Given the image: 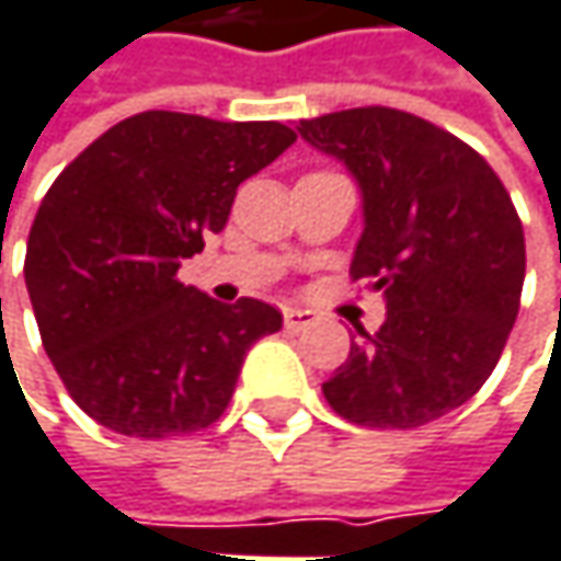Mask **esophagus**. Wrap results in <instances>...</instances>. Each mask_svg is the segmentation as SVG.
<instances>
[{
    "mask_svg": "<svg viewBox=\"0 0 561 561\" xmlns=\"http://www.w3.org/2000/svg\"><path fill=\"white\" fill-rule=\"evenodd\" d=\"M316 322V312H309V309H284V325L290 329V332H302V329H309Z\"/></svg>",
    "mask_w": 561,
    "mask_h": 561,
    "instance_id": "esophagus-1",
    "label": "esophagus"
}]
</instances>
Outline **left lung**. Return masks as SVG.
<instances>
[{"mask_svg":"<svg viewBox=\"0 0 561 561\" xmlns=\"http://www.w3.org/2000/svg\"><path fill=\"white\" fill-rule=\"evenodd\" d=\"M364 201L351 274L382 290L386 322L360 329L322 382L341 419L421 427L469 402L492 377L524 287V226L492 165L454 134L396 107L300 121Z\"/></svg>","mask_w":561,"mask_h":561,"instance_id":"left-lung-1","label":"left lung"}]
</instances>
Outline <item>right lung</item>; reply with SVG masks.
Segmentation results:
<instances>
[{
  "label": "right lung",
  "mask_w": 561,
  "mask_h": 561,
  "mask_svg": "<svg viewBox=\"0 0 561 561\" xmlns=\"http://www.w3.org/2000/svg\"><path fill=\"white\" fill-rule=\"evenodd\" d=\"M294 140L277 121L142 111L50 184L24 284L44 351L89 419L156 440L226 412L249 347L284 319L252 297L210 300L179 267L226 226L236 187Z\"/></svg>",
  "instance_id": "1"
}]
</instances>
